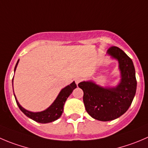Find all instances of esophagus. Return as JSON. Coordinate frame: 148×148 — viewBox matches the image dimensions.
Here are the masks:
<instances>
[{"mask_svg":"<svg viewBox=\"0 0 148 148\" xmlns=\"http://www.w3.org/2000/svg\"><path fill=\"white\" fill-rule=\"evenodd\" d=\"M82 80H83V79H82V78H75V84H76L77 85H78V84H79V83L81 82V81H82Z\"/></svg>","mask_w":148,"mask_h":148,"instance_id":"obj_1","label":"esophagus"}]
</instances>
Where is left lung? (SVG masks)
<instances>
[{"label": "left lung", "mask_w": 148, "mask_h": 148, "mask_svg": "<svg viewBox=\"0 0 148 148\" xmlns=\"http://www.w3.org/2000/svg\"><path fill=\"white\" fill-rule=\"evenodd\" d=\"M111 57L119 61L121 81L115 87H102L93 81H83L78 86L84 91V105L93 119L108 121L121 116L130 107L136 94V80L133 62L116 46L108 50Z\"/></svg>", "instance_id": "left-lung-1"}]
</instances>
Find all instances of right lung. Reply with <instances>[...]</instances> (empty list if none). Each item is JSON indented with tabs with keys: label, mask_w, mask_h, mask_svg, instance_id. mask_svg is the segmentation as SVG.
I'll list each match as a JSON object with an SVG mask.
<instances>
[{
	"label": "right lung",
	"mask_w": 148,
	"mask_h": 148,
	"mask_svg": "<svg viewBox=\"0 0 148 148\" xmlns=\"http://www.w3.org/2000/svg\"><path fill=\"white\" fill-rule=\"evenodd\" d=\"M19 61V60H18L17 62H16V66H15L14 67V72L15 70H16V67H17ZM13 80L14 78L13 79H12V83H13ZM76 87L77 86L74 81H73L72 84H70V85L64 87V88H62V89L61 90V91L60 92L59 95L57 96V97L56 98L54 102L51 104V105L49 108H48L46 110L41 111V112H33L27 110H25V108H23L20 105H19V102H18L17 99H16L15 94L14 97L18 107H19V109L21 110V111H22L26 116H27L29 119H33V121L38 122V123H47L57 120V119L61 116L62 113L63 112V107H64V103H65L66 100H67V97L72 94L73 90L75 89Z\"/></svg>",
	"instance_id": "obj_1"
}]
</instances>
